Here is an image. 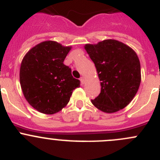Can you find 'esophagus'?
I'll return each instance as SVG.
<instances>
[{
  "label": "esophagus",
  "mask_w": 160,
  "mask_h": 160,
  "mask_svg": "<svg viewBox=\"0 0 160 160\" xmlns=\"http://www.w3.org/2000/svg\"><path fill=\"white\" fill-rule=\"evenodd\" d=\"M80 82H81L82 84L85 83V77H80Z\"/></svg>",
  "instance_id": "obj_1"
}]
</instances>
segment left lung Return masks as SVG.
<instances>
[{"instance_id":"left-lung-1","label":"left lung","mask_w":160,"mask_h":160,"mask_svg":"<svg viewBox=\"0 0 160 160\" xmlns=\"http://www.w3.org/2000/svg\"><path fill=\"white\" fill-rule=\"evenodd\" d=\"M84 49L101 81V93L91 100L92 104L108 114L123 109L132 101L141 83V67L136 52L115 39L86 44Z\"/></svg>"}]
</instances>
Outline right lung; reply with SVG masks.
<instances>
[{"label":"right lung","instance_id":"obj_1","mask_svg":"<svg viewBox=\"0 0 160 160\" xmlns=\"http://www.w3.org/2000/svg\"><path fill=\"white\" fill-rule=\"evenodd\" d=\"M72 46L57 42H42L24 56L20 67V84L26 101L46 114L59 112L67 105L72 91L80 86L63 61Z\"/></svg>","mask_w":160,"mask_h":160}]
</instances>
